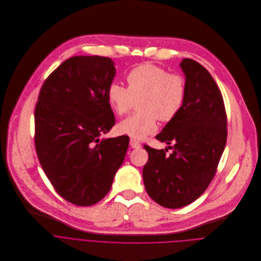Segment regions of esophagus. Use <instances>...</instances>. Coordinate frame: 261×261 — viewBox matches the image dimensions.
Wrapping results in <instances>:
<instances>
[{
	"label": "esophagus",
	"mask_w": 261,
	"mask_h": 261,
	"mask_svg": "<svg viewBox=\"0 0 261 261\" xmlns=\"http://www.w3.org/2000/svg\"><path fill=\"white\" fill-rule=\"evenodd\" d=\"M130 145H131V147H133V148H140V147H141L140 142H138V141L135 140V139H130Z\"/></svg>",
	"instance_id": "34e87169"
}]
</instances>
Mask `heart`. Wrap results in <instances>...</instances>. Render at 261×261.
Masks as SVG:
<instances>
[{"mask_svg": "<svg viewBox=\"0 0 261 261\" xmlns=\"http://www.w3.org/2000/svg\"><path fill=\"white\" fill-rule=\"evenodd\" d=\"M127 88L117 82L109 85L107 99L119 116L126 115L138 101V113L123 120L118 132L133 139H143L158 128V119L169 122L181 111L186 97L185 77L163 67L145 63L132 68L126 75Z\"/></svg>", "mask_w": 261, "mask_h": 261, "instance_id": "1", "label": "heart"}]
</instances>
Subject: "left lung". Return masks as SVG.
Masks as SVG:
<instances>
[{"mask_svg":"<svg viewBox=\"0 0 261 261\" xmlns=\"http://www.w3.org/2000/svg\"><path fill=\"white\" fill-rule=\"evenodd\" d=\"M187 97L179 114L155 138L168 148L144 145L148 160L143 182L159 205L177 209L196 201L209 187L224 150L227 120L222 94L210 72L199 62L185 58Z\"/></svg>","mask_w":261,"mask_h":261,"instance_id":"8db88e82","label":"left lung"}]
</instances>
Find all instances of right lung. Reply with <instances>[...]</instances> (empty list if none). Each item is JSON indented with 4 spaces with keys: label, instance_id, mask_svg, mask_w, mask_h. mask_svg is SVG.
Wrapping results in <instances>:
<instances>
[{
    "label": "right lung",
    "instance_id": "right-lung-1",
    "mask_svg": "<svg viewBox=\"0 0 261 261\" xmlns=\"http://www.w3.org/2000/svg\"><path fill=\"white\" fill-rule=\"evenodd\" d=\"M116 74L103 56H73L45 80L35 109V146L54 190L76 206H91L112 188L128 136L99 140L115 125L107 90Z\"/></svg>",
    "mask_w": 261,
    "mask_h": 261
}]
</instances>
